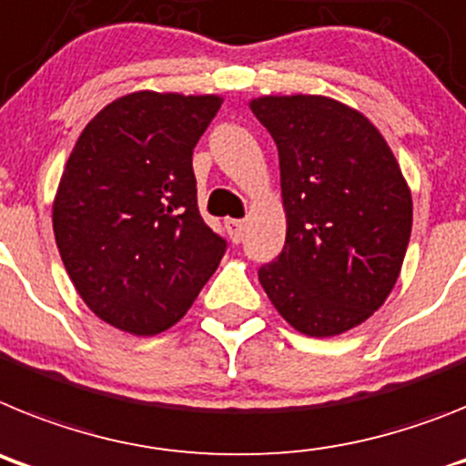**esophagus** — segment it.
I'll return each mask as SVG.
<instances>
[{
    "mask_svg": "<svg viewBox=\"0 0 466 466\" xmlns=\"http://www.w3.org/2000/svg\"><path fill=\"white\" fill-rule=\"evenodd\" d=\"M225 229H228L229 238H232L234 244L244 241V220H228L225 222Z\"/></svg>",
    "mask_w": 466,
    "mask_h": 466,
    "instance_id": "34e87169",
    "label": "esophagus"
}]
</instances>
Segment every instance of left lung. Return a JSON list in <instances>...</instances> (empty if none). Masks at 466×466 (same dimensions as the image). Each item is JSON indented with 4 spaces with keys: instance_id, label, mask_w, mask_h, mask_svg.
<instances>
[{
    "instance_id": "8db88e82",
    "label": "left lung",
    "mask_w": 466,
    "mask_h": 466,
    "mask_svg": "<svg viewBox=\"0 0 466 466\" xmlns=\"http://www.w3.org/2000/svg\"><path fill=\"white\" fill-rule=\"evenodd\" d=\"M250 110L277 143L286 208V244L258 279L293 329L345 333L394 289L410 241V189L378 128L338 100L267 96Z\"/></svg>"
}]
</instances>
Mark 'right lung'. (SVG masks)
Wrapping results in <instances>:
<instances>
[{
    "mask_svg": "<svg viewBox=\"0 0 466 466\" xmlns=\"http://www.w3.org/2000/svg\"><path fill=\"white\" fill-rule=\"evenodd\" d=\"M220 105L131 93L93 116L72 149L54 201L56 244L76 293L115 329H171L228 250L201 218L192 168Z\"/></svg>",
    "mask_w": 466,
    "mask_h": 466,
    "instance_id": "add662e5",
    "label": "right lung"
}]
</instances>
